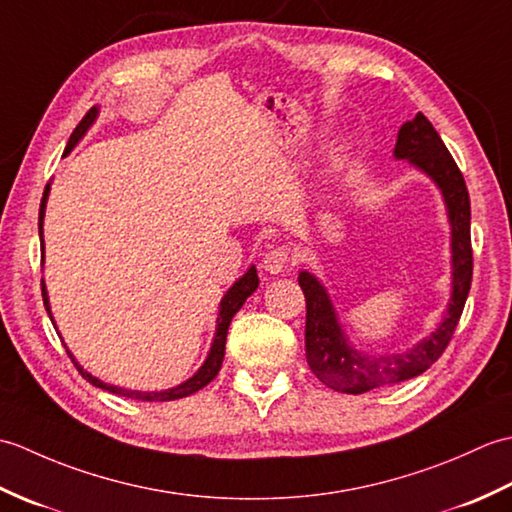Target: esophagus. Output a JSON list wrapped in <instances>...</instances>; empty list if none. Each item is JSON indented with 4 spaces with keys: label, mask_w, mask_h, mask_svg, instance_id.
<instances>
[{
    "label": "esophagus",
    "mask_w": 512,
    "mask_h": 512,
    "mask_svg": "<svg viewBox=\"0 0 512 512\" xmlns=\"http://www.w3.org/2000/svg\"><path fill=\"white\" fill-rule=\"evenodd\" d=\"M292 259H295V255H292V248L286 246V244H281V246H275V248L268 250L262 266H264L266 273L279 275V273H284V270H288L292 266Z\"/></svg>",
    "instance_id": "esophagus-1"
}]
</instances>
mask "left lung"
Segmentation results:
<instances>
[{
    "label": "left lung",
    "instance_id": "1",
    "mask_svg": "<svg viewBox=\"0 0 512 512\" xmlns=\"http://www.w3.org/2000/svg\"><path fill=\"white\" fill-rule=\"evenodd\" d=\"M394 154L427 173L438 184L444 202H447L453 248V295L440 328L429 339L420 341L413 350L391 356H363L347 343L341 325L336 321L328 292L319 284L317 277L301 273L299 286L306 295L308 365L323 385L332 387L334 391H343V394H365L369 389L402 383V380H409L429 369L447 350L471 290V200L462 171L424 114H416L413 121H407L400 127Z\"/></svg>",
    "mask_w": 512,
    "mask_h": 512
}]
</instances>
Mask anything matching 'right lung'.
<instances>
[{
  "label": "right lung",
  "instance_id": "1",
  "mask_svg": "<svg viewBox=\"0 0 512 512\" xmlns=\"http://www.w3.org/2000/svg\"><path fill=\"white\" fill-rule=\"evenodd\" d=\"M96 107H92V110L83 116V121L76 125V129L72 132V136H70V140H68V147H65V154H70V149L79 143V138L88 132V127L94 123V118H96ZM48 193H50V187H46V191H43V198H41V206H39V237H41V233H43V213H46V200H48ZM43 242V239H41ZM257 286H259V277H257V270H255V266L248 270V273L237 281V284H233V288L226 292L224 295V299H222V303H220V317H217V330H215V339H213V345H211V352H209V356H206V361H204V365L198 369V374L195 376H191L187 383H182V385H178V387H173V389H165V391H129V389H123V387H114V385H107V383H103V380H99V378H94L92 374H88V372H83V367L74 361L72 358V354H70V358H72V363H74V367L79 369V374L88 380V383H92L94 387H101V389H107V391H112V394H118V396H125V398H134V400H147V402H165V400H178V398H184V396H191V394H195V391L198 389H202V387H206L211 383V380L217 376V372H220V367H222V361H224V347H226V334H228V325H231V321H233V317H235V312L244 306V301L253 295V292L257 290ZM41 297H43V306H46V310H48V314H50V303H48V292H46V286H43V281H41ZM52 319V317H50Z\"/></svg>",
  "mask_w": 512,
  "mask_h": 512
}]
</instances>
